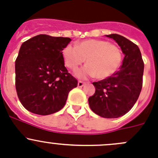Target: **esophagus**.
<instances>
[{
	"label": "esophagus",
	"mask_w": 158,
	"mask_h": 158,
	"mask_svg": "<svg viewBox=\"0 0 158 158\" xmlns=\"http://www.w3.org/2000/svg\"><path fill=\"white\" fill-rule=\"evenodd\" d=\"M85 82H84V81H78V84H77V85H78V87H79V88H81V87H83L84 85H85Z\"/></svg>",
	"instance_id": "34e87169"
}]
</instances>
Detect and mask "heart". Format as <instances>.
<instances>
[{"mask_svg": "<svg viewBox=\"0 0 158 158\" xmlns=\"http://www.w3.org/2000/svg\"><path fill=\"white\" fill-rule=\"evenodd\" d=\"M62 57L64 64L75 70L86 59L87 65L78 70L76 75L81 79L96 77L106 79L118 70L123 60V52L116 45L106 40H87L68 44L63 49Z\"/></svg>", "mask_w": 158, "mask_h": 158, "instance_id": "b5f03b06", "label": "heart"}]
</instances>
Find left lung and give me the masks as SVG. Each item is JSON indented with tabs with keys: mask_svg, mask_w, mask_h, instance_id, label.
<instances>
[{
	"mask_svg": "<svg viewBox=\"0 0 158 158\" xmlns=\"http://www.w3.org/2000/svg\"><path fill=\"white\" fill-rule=\"evenodd\" d=\"M125 54L121 69L109 77L93 82L95 92L88 98L91 110L104 118L123 116L133 108L143 86L144 64L139 47L118 34L107 35Z\"/></svg>",
	"mask_w": 158,
	"mask_h": 158,
	"instance_id": "left-lung-1",
	"label": "left lung"
}]
</instances>
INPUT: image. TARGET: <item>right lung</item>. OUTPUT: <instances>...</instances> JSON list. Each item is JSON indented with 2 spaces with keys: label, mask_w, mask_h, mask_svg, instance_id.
Returning <instances> with one entry per match:
<instances>
[{
  "label": "right lung",
  "mask_w": 158,
  "mask_h": 158,
  "mask_svg": "<svg viewBox=\"0 0 158 158\" xmlns=\"http://www.w3.org/2000/svg\"><path fill=\"white\" fill-rule=\"evenodd\" d=\"M67 37L39 35L24 42L15 60V88L22 106L32 113L50 115L65 106L77 80L64 66Z\"/></svg>",
  "instance_id": "add662e5"
}]
</instances>
